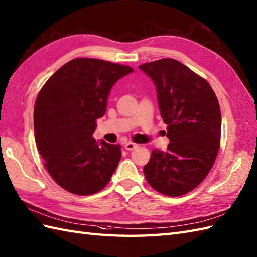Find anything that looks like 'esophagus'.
<instances>
[{
	"label": "esophagus",
	"mask_w": 257,
	"mask_h": 257,
	"mask_svg": "<svg viewBox=\"0 0 257 257\" xmlns=\"http://www.w3.org/2000/svg\"><path fill=\"white\" fill-rule=\"evenodd\" d=\"M138 147H139V146L137 145V143H134V142H127V143H124V149H126V150H128V151L134 150V149L138 148Z\"/></svg>",
	"instance_id": "1"
}]
</instances>
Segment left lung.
Returning a JSON list of instances; mask_svg holds the SVG:
<instances>
[{
	"label": "left lung",
	"mask_w": 257,
	"mask_h": 257,
	"mask_svg": "<svg viewBox=\"0 0 257 257\" xmlns=\"http://www.w3.org/2000/svg\"><path fill=\"white\" fill-rule=\"evenodd\" d=\"M153 81L163 121L166 151L154 149L143 168L157 192L178 197L205 180L216 161L221 136V112L210 84L174 59L138 67Z\"/></svg>",
	"instance_id": "8db88e82"
}]
</instances>
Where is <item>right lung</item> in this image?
Masks as SVG:
<instances>
[{
    "label": "right lung",
    "instance_id": "1",
    "mask_svg": "<svg viewBox=\"0 0 257 257\" xmlns=\"http://www.w3.org/2000/svg\"><path fill=\"white\" fill-rule=\"evenodd\" d=\"M134 69L76 58L52 74L36 99L35 140L45 168L68 192L87 196L110 181L121 158L120 145L93 138L106 112L110 89Z\"/></svg>",
    "mask_w": 257,
    "mask_h": 257
}]
</instances>
